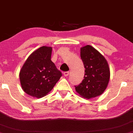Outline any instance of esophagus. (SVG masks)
<instances>
[{
	"mask_svg": "<svg viewBox=\"0 0 133 133\" xmlns=\"http://www.w3.org/2000/svg\"><path fill=\"white\" fill-rule=\"evenodd\" d=\"M69 71H66V72H64V73H63L64 76H65V77H66V76H68L69 75Z\"/></svg>",
	"mask_w": 133,
	"mask_h": 133,
	"instance_id": "obj_1",
	"label": "esophagus"
}]
</instances>
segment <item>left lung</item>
I'll return each mask as SVG.
<instances>
[{"label": "left lung", "instance_id": "left-lung-1", "mask_svg": "<svg viewBox=\"0 0 133 133\" xmlns=\"http://www.w3.org/2000/svg\"><path fill=\"white\" fill-rule=\"evenodd\" d=\"M81 58L85 68L84 79L76 91L84 98L100 96L108 86L110 71L106 59L91 45L81 48Z\"/></svg>", "mask_w": 133, "mask_h": 133}]
</instances>
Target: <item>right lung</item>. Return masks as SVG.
<instances>
[{
    "label": "right lung",
    "instance_id": "right-lung-1",
    "mask_svg": "<svg viewBox=\"0 0 133 133\" xmlns=\"http://www.w3.org/2000/svg\"><path fill=\"white\" fill-rule=\"evenodd\" d=\"M52 47L42 46L29 56L20 71L21 86L25 93L41 98L48 94L62 76L51 60Z\"/></svg>",
    "mask_w": 133,
    "mask_h": 133
}]
</instances>
